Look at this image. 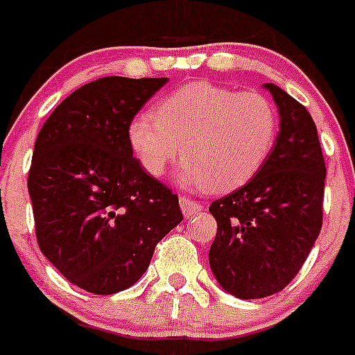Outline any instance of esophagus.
<instances>
[{"label": "esophagus", "instance_id": "obj_1", "mask_svg": "<svg viewBox=\"0 0 355 355\" xmlns=\"http://www.w3.org/2000/svg\"><path fill=\"white\" fill-rule=\"evenodd\" d=\"M180 206L181 209H183L184 216H192V215H197V213L202 209V206L197 202V200L193 199H188V197H180Z\"/></svg>", "mask_w": 355, "mask_h": 355}]
</instances>
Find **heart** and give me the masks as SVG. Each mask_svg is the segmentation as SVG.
<instances>
[{"label":"heart","instance_id":"heart-1","mask_svg":"<svg viewBox=\"0 0 355 355\" xmlns=\"http://www.w3.org/2000/svg\"><path fill=\"white\" fill-rule=\"evenodd\" d=\"M277 131V110L265 94L193 81L159 101L155 117L137 115L128 139L147 174L162 175L181 150L188 187L229 192L258 174Z\"/></svg>","mask_w":355,"mask_h":355}]
</instances>
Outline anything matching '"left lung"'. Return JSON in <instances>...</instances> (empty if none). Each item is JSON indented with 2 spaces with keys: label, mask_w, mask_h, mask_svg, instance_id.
<instances>
[{
  "label": "left lung",
  "mask_w": 355,
  "mask_h": 355,
  "mask_svg": "<svg viewBox=\"0 0 355 355\" xmlns=\"http://www.w3.org/2000/svg\"><path fill=\"white\" fill-rule=\"evenodd\" d=\"M281 117L270 156L252 180L213 200L216 236L209 266L238 299H263L284 290L315 245L324 218L325 162L311 114L266 83Z\"/></svg>",
  "instance_id": "left-lung-1"
}]
</instances>
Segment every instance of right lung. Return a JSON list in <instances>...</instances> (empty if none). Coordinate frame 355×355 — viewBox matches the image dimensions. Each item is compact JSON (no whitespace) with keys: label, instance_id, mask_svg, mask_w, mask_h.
Segmentation results:
<instances>
[{"label":"right lung","instance_id":"right-lung-1","mask_svg":"<svg viewBox=\"0 0 355 355\" xmlns=\"http://www.w3.org/2000/svg\"><path fill=\"white\" fill-rule=\"evenodd\" d=\"M167 78L106 76L65 97L35 140L28 192L42 254L90 293L144 275L156 243L183 220L178 196L133 156L128 128Z\"/></svg>","mask_w":355,"mask_h":355}]
</instances>
